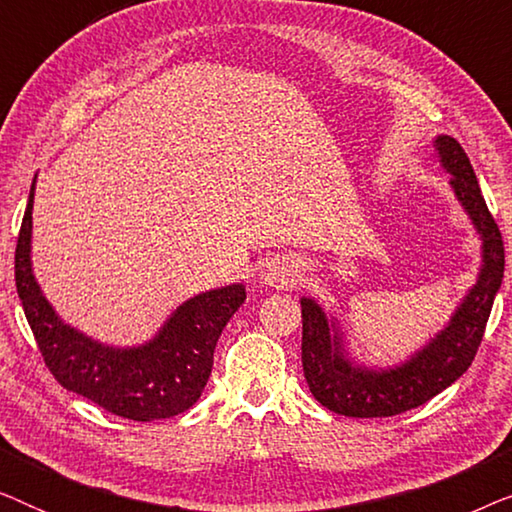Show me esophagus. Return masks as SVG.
Returning a JSON list of instances; mask_svg holds the SVG:
<instances>
[{
  "instance_id": "esophagus-1",
  "label": "esophagus",
  "mask_w": 512,
  "mask_h": 512,
  "mask_svg": "<svg viewBox=\"0 0 512 512\" xmlns=\"http://www.w3.org/2000/svg\"><path fill=\"white\" fill-rule=\"evenodd\" d=\"M298 277H300L298 265H293L291 261H277L265 270L263 282L268 286H275V289H284V286L296 284Z\"/></svg>"
}]
</instances>
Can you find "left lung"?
<instances>
[{
	"label": "left lung",
	"mask_w": 512,
	"mask_h": 512,
	"mask_svg": "<svg viewBox=\"0 0 512 512\" xmlns=\"http://www.w3.org/2000/svg\"><path fill=\"white\" fill-rule=\"evenodd\" d=\"M436 156L450 186L482 240V265L478 279L461 305L408 361L394 368H366L349 359L338 319L312 298H300L303 307V373L312 396L331 412L345 417H391L417 408L466 373L478 352L501 289L503 254L501 230L482 198L471 160L454 137H436Z\"/></svg>",
	"instance_id": "8db88e82"
}]
</instances>
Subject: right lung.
I'll return each instance as SVG.
<instances>
[{
  "mask_svg": "<svg viewBox=\"0 0 512 512\" xmlns=\"http://www.w3.org/2000/svg\"><path fill=\"white\" fill-rule=\"evenodd\" d=\"M34 181L16 244V289L55 380L132 422H153L193 408L212 375L216 340L247 298L244 286L230 284L188 298L139 347H109L88 338L58 317L34 279Z\"/></svg>",
  "mask_w": 512,
  "mask_h": 512,
  "instance_id": "1",
  "label": "right lung"
}]
</instances>
